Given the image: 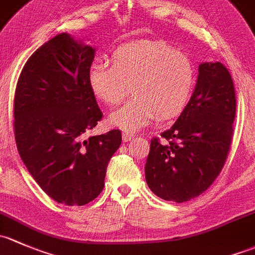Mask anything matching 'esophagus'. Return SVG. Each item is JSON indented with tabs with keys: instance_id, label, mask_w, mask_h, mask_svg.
I'll return each instance as SVG.
<instances>
[{
	"instance_id": "1",
	"label": "esophagus",
	"mask_w": 255,
	"mask_h": 255,
	"mask_svg": "<svg viewBox=\"0 0 255 255\" xmlns=\"http://www.w3.org/2000/svg\"><path fill=\"white\" fill-rule=\"evenodd\" d=\"M135 137V135L131 132H123V140L125 141V142H128V141H131L132 138Z\"/></svg>"
}]
</instances>
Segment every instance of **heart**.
I'll list each match as a JSON object with an SVG mask.
<instances>
[{
	"label": "heart",
	"mask_w": 255,
	"mask_h": 255,
	"mask_svg": "<svg viewBox=\"0 0 255 255\" xmlns=\"http://www.w3.org/2000/svg\"><path fill=\"white\" fill-rule=\"evenodd\" d=\"M112 65L96 61L88 69L92 93L114 107L128 93L132 98L109 115V124L136 131L154 119H172L188 103L195 83V67L185 52L163 41L123 45L112 54Z\"/></svg>",
	"instance_id": "obj_1"
}]
</instances>
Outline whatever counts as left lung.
<instances>
[{
    "mask_svg": "<svg viewBox=\"0 0 255 255\" xmlns=\"http://www.w3.org/2000/svg\"><path fill=\"white\" fill-rule=\"evenodd\" d=\"M235 118V86L228 70L219 61L200 64L182 114L161 138L151 140L145 175L152 193L175 203L203 194L225 166Z\"/></svg>",
    "mask_w": 255,
    "mask_h": 255,
    "instance_id": "obj_1",
    "label": "left lung"
}]
</instances>
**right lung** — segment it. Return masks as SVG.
Listing matches in <instances>:
<instances>
[{
  "instance_id": "add662e5",
  "label": "right lung",
  "mask_w": 255,
  "mask_h": 255,
  "mask_svg": "<svg viewBox=\"0 0 255 255\" xmlns=\"http://www.w3.org/2000/svg\"><path fill=\"white\" fill-rule=\"evenodd\" d=\"M96 50L57 34L25 62L15 87L13 115L18 152L51 199L67 206L94 200L122 143L120 130L85 138L102 114L88 85Z\"/></svg>"
}]
</instances>
